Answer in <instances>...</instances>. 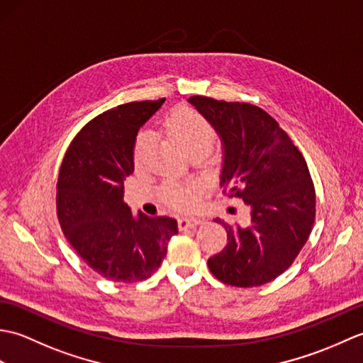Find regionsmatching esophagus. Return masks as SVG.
I'll use <instances>...</instances> for the list:
<instances>
[{"label": "esophagus", "mask_w": 363, "mask_h": 363, "mask_svg": "<svg viewBox=\"0 0 363 363\" xmlns=\"http://www.w3.org/2000/svg\"><path fill=\"white\" fill-rule=\"evenodd\" d=\"M198 225H201V220L195 218V217H182L177 220V226H179L181 230H186V229H191V228H196Z\"/></svg>", "instance_id": "esophagus-1"}]
</instances>
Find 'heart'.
<instances>
[{"label":"heart","instance_id":"1","mask_svg":"<svg viewBox=\"0 0 363 363\" xmlns=\"http://www.w3.org/2000/svg\"><path fill=\"white\" fill-rule=\"evenodd\" d=\"M164 128L181 148L190 157H203L215 143L217 133L212 123L201 112L194 107H177L168 115ZM150 156V135L140 133L137 135L133 148V162L137 169L145 167ZM162 203L174 211H189L195 203L196 186L195 184H182L176 181H167L159 189Z\"/></svg>","mask_w":363,"mask_h":363}]
</instances>
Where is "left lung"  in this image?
<instances>
[{"instance_id": "8db88e82", "label": "left lung", "mask_w": 363, "mask_h": 363, "mask_svg": "<svg viewBox=\"0 0 363 363\" xmlns=\"http://www.w3.org/2000/svg\"><path fill=\"white\" fill-rule=\"evenodd\" d=\"M225 148L223 194L251 207L248 226H225L228 243L207 260L218 281L256 287L287 269L311 235L315 187L303 154L272 115L248 103L190 96Z\"/></svg>"}]
</instances>
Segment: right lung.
Returning a JSON list of instances; mask_svg holds the SVG:
<instances>
[{"label": "right lung", "mask_w": 363, "mask_h": 363, "mask_svg": "<svg viewBox=\"0 0 363 363\" xmlns=\"http://www.w3.org/2000/svg\"><path fill=\"white\" fill-rule=\"evenodd\" d=\"M165 98L121 104L90 120L72 140L59 169L56 207L67 240L86 264L113 282H138L160 267L177 234L169 217H133L123 190L134 172L138 129Z\"/></svg>", "instance_id": "add662e5"}]
</instances>
